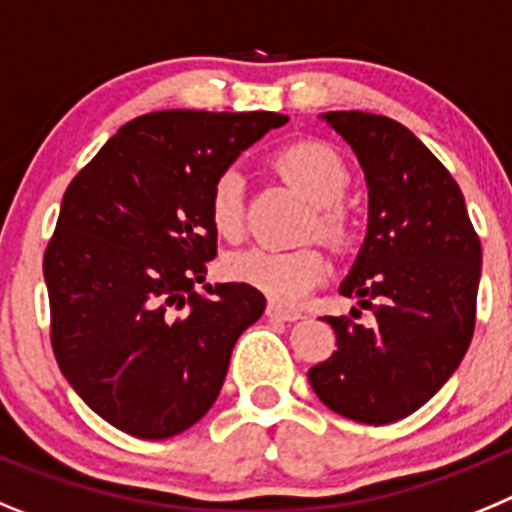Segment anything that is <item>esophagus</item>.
<instances>
[{"label":"esophagus","instance_id":"1","mask_svg":"<svg viewBox=\"0 0 512 512\" xmlns=\"http://www.w3.org/2000/svg\"><path fill=\"white\" fill-rule=\"evenodd\" d=\"M265 313L270 316V319H278V321L301 319V311H293V308H283V306H278V303H270Z\"/></svg>","mask_w":512,"mask_h":512}]
</instances>
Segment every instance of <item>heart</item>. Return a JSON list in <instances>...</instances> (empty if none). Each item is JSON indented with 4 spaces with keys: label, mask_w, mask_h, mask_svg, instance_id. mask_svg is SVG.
<instances>
[{
    "label": "heart",
    "mask_w": 512,
    "mask_h": 512,
    "mask_svg": "<svg viewBox=\"0 0 512 512\" xmlns=\"http://www.w3.org/2000/svg\"><path fill=\"white\" fill-rule=\"evenodd\" d=\"M275 170L306 196L313 206H321L319 229L326 237L342 234V216L331 206L344 199L349 188V168L342 155L324 142H296L275 155ZM209 219L222 237L234 239L245 224L242 206V176L224 170L211 186ZM227 275L237 283L265 293L270 301L296 306L329 275V257L316 247L303 250H270L252 247L227 260Z\"/></svg>",
    "instance_id": "obj_1"
}]
</instances>
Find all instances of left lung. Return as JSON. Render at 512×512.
<instances>
[{
  "label": "left lung",
  "mask_w": 512,
  "mask_h": 512,
  "mask_svg": "<svg viewBox=\"0 0 512 512\" xmlns=\"http://www.w3.org/2000/svg\"><path fill=\"white\" fill-rule=\"evenodd\" d=\"M319 119L365 173V242L339 293L375 319L326 316L336 349L308 382L339 416L382 426L418 411L457 372L472 342L482 247L457 181L408 127L365 112Z\"/></svg>",
  "instance_id": "left-lung-1"
}]
</instances>
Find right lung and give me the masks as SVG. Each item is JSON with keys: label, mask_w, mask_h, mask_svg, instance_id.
Wrapping results in <instances>:
<instances>
[{"label": "right lung", "mask_w": 512, "mask_h": 512, "mask_svg": "<svg viewBox=\"0 0 512 512\" xmlns=\"http://www.w3.org/2000/svg\"><path fill=\"white\" fill-rule=\"evenodd\" d=\"M273 112L168 109L127 122L63 193L45 250L58 367L91 411L137 439L209 413L239 334L265 311L245 283H204L211 186Z\"/></svg>", "instance_id": "right-lung-1"}]
</instances>
